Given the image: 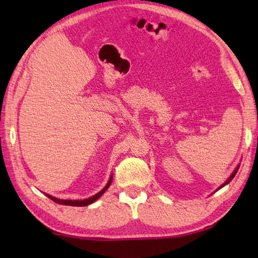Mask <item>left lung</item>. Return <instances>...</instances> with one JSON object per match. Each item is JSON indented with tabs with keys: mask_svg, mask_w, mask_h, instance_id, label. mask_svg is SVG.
<instances>
[{
	"mask_svg": "<svg viewBox=\"0 0 258 258\" xmlns=\"http://www.w3.org/2000/svg\"><path fill=\"white\" fill-rule=\"evenodd\" d=\"M238 169H239V166H238V167H237V168H235V169H234V172L232 173V175H231V176H230V177L228 178V180H226V181H225V182L223 183V184H222V185H221V187H223L224 185H226V184H228V183H230L231 181H232V178L234 177V175H235V174H237V172H238Z\"/></svg>",
	"mask_w": 258,
	"mask_h": 258,
	"instance_id": "1",
	"label": "left lung"
}]
</instances>
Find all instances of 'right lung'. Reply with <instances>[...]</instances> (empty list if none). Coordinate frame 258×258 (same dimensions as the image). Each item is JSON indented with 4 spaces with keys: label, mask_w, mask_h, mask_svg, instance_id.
<instances>
[{
    "label": "right lung",
    "mask_w": 258,
    "mask_h": 258,
    "mask_svg": "<svg viewBox=\"0 0 258 258\" xmlns=\"http://www.w3.org/2000/svg\"><path fill=\"white\" fill-rule=\"evenodd\" d=\"M111 180H112V176H110V180H109V182L107 183V185L104 186L103 189L99 192V194H97L95 196H93V197H91V198H89V199H84V200H61V199L52 197V196H50V195H46V196H47V197H49L51 200H53L54 203L60 204V205H67V206H77V207L87 206V205L94 203L95 200H97L98 198L101 197V196L104 194V191H106V190L108 189V187H109V185H110Z\"/></svg>",
    "instance_id": "1"
}]
</instances>
